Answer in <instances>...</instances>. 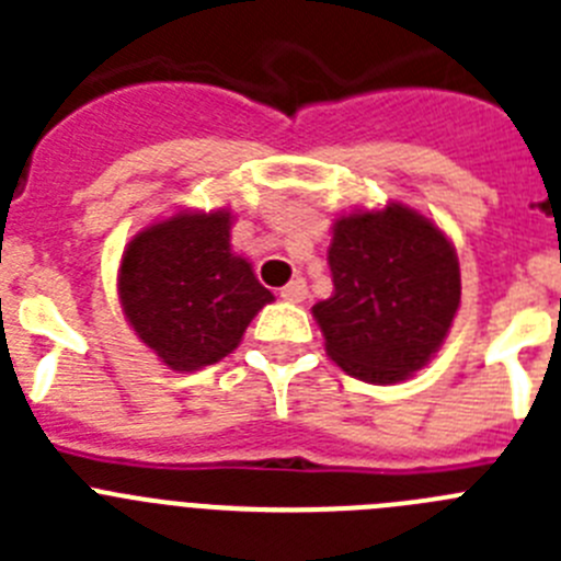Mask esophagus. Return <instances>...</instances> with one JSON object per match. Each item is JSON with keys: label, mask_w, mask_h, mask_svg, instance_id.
Listing matches in <instances>:
<instances>
[{"label": "esophagus", "mask_w": 561, "mask_h": 561, "mask_svg": "<svg viewBox=\"0 0 561 561\" xmlns=\"http://www.w3.org/2000/svg\"><path fill=\"white\" fill-rule=\"evenodd\" d=\"M306 295H309V286H306L304 277H295L291 284H286L284 289H280V297L289 300V304H304Z\"/></svg>", "instance_id": "esophagus-1"}]
</instances>
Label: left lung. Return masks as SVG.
I'll list each match as a JSON object with an SVG mask.
<instances>
[{"label":"left lung","instance_id":"8db88e82","mask_svg":"<svg viewBox=\"0 0 561 561\" xmlns=\"http://www.w3.org/2000/svg\"><path fill=\"white\" fill-rule=\"evenodd\" d=\"M329 266L334 295L311 314L345 374L396 385L433 359L460 306V270L427 216L399 202L340 216Z\"/></svg>","mask_w":561,"mask_h":561}]
</instances>
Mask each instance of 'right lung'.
Instances as JSON below:
<instances>
[{"label": "right lung", "instance_id": "1", "mask_svg": "<svg viewBox=\"0 0 561 561\" xmlns=\"http://www.w3.org/2000/svg\"><path fill=\"white\" fill-rule=\"evenodd\" d=\"M232 216L176 213L128 241L117 291L126 320L173 370H196L238 348L272 300L250 261L230 250Z\"/></svg>", "mask_w": 561, "mask_h": 561}]
</instances>
